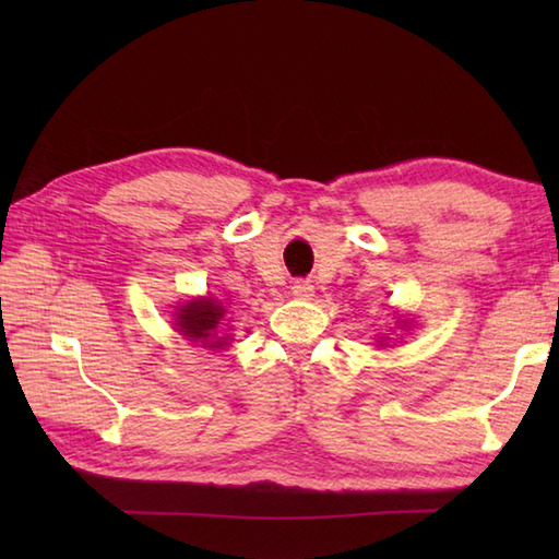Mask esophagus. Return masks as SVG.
I'll return each instance as SVG.
<instances>
[{
	"instance_id": "obj_1",
	"label": "esophagus",
	"mask_w": 559,
	"mask_h": 559,
	"mask_svg": "<svg viewBox=\"0 0 559 559\" xmlns=\"http://www.w3.org/2000/svg\"><path fill=\"white\" fill-rule=\"evenodd\" d=\"M312 290H314V286L310 281H293V286H290V293L295 295V298H310L312 295Z\"/></svg>"
}]
</instances>
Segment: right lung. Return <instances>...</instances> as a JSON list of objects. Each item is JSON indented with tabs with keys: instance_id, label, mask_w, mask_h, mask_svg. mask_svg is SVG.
Masks as SVG:
<instances>
[{
	"instance_id": "add662e5",
	"label": "right lung",
	"mask_w": 559,
	"mask_h": 559,
	"mask_svg": "<svg viewBox=\"0 0 559 559\" xmlns=\"http://www.w3.org/2000/svg\"><path fill=\"white\" fill-rule=\"evenodd\" d=\"M221 317H223V307L216 300H194L180 307L175 322L187 338L209 343L211 338H218L216 329H218ZM225 341H211V348H218Z\"/></svg>"
}]
</instances>
